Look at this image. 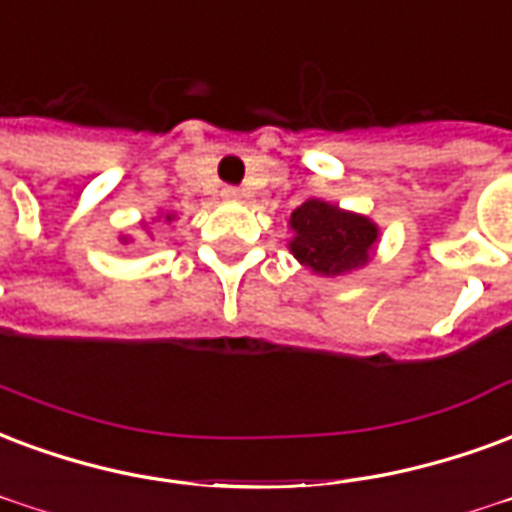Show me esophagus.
I'll list each match as a JSON object with an SVG mask.
<instances>
[{"label": "esophagus", "mask_w": 512, "mask_h": 512, "mask_svg": "<svg viewBox=\"0 0 512 512\" xmlns=\"http://www.w3.org/2000/svg\"><path fill=\"white\" fill-rule=\"evenodd\" d=\"M222 198L233 200V203H236V200L244 198V192H241V189H238V187H225V189H222Z\"/></svg>", "instance_id": "esophagus-1"}]
</instances>
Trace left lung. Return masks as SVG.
<instances>
[{
  "mask_svg": "<svg viewBox=\"0 0 512 512\" xmlns=\"http://www.w3.org/2000/svg\"><path fill=\"white\" fill-rule=\"evenodd\" d=\"M290 255L314 276H347L366 268L377 255L380 227L363 214L309 198L290 214Z\"/></svg>",
  "mask_w": 512,
  "mask_h": 512,
  "instance_id": "left-lung-1",
  "label": "left lung"
}]
</instances>
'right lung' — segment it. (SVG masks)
Segmentation results:
<instances>
[{
	"instance_id": "obj_1",
	"label": "right lung",
	"mask_w": 512,
	"mask_h": 512,
	"mask_svg": "<svg viewBox=\"0 0 512 512\" xmlns=\"http://www.w3.org/2000/svg\"><path fill=\"white\" fill-rule=\"evenodd\" d=\"M157 219H165V222H168V225H170V222L176 219V214H160V217H157ZM140 225L149 227V225H146V222H140ZM146 233H149V230H146ZM119 241H121V244H130L132 238H130V236H119Z\"/></svg>"
}]
</instances>
